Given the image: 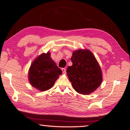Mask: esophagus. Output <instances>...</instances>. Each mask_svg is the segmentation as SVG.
<instances>
[{"label": "esophagus", "instance_id": "34e87169", "mask_svg": "<svg viewBox=\"0 0 130 130\" xmlns=\"http://www.w3.org/2000/svg\"><path fill=\"white\" fill-rule=\"evenodd\" d=\"M61 70H62L63 73H65L66 71V69H64V68H62V69H61Z\"/></svg>", "mask_w": 130, "mask_h": 130}]
</instances>
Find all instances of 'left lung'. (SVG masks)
<instances>
[{
  "label": "left lung",
  "mask_w": 130,
  "mask_h": 130,
  "mask_svg": "<svg viewBox=\"0 0 130 130\" xmlns=\"http://www.w3.org/2000/svg\"><path fill=\"white\" fill-rule=\"evenodd\" d=\"M73 63L68 67L67 74L74 90L82 94H89L99 88L103 81L99 64L88 50L74 51Z\"/></svg>",
  "instance_id": "1"
}]
</instances>
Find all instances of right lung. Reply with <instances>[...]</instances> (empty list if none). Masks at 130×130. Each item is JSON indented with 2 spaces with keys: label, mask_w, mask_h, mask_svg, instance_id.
<instances>
[{
  "label": "right lung",
  "mask_w": 130,
  "mask_h": 130,
  "mask_svg": "<svg viewBox=\"0 0 130 130\" xmlns=\"http://www.w3.org/2000/svg\"><path fill=\"white\" fill-rule=\"evenodd\" d=\"M62 71L51 59V54H42L33 61L29 71V80L34 88L45 91L52 88Z\"/></svg>",
  "instance_id": "add662e5"
}]
</instances>
